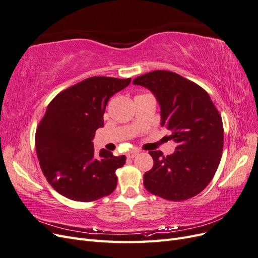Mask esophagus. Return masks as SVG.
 <instances>
[{
    "mask_svg": "<svg viewBox=\"0 0 258 258\" xmlns=\"http://www.w3.org/2000/svg\"><path fill=\"white\" fill-rule=\"evenodd\" d=\"M139 154V152L138 151H131V152H129L128 154H127V157L128 158H134V157H136V156Z\"/></svg>",
    "mask_w": 258,
    "mask_h": 258,
    "instance_id": "obj_1",
    "label": "esophagus"
}]
</instances>
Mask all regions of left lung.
Returning <instances> with one entry per match:
<instances>
[{
  "instance_id": "obj_1",
  "label": "left lung",
  "mask_w": 258,
  "mask_h": 258,
  "mask_svg": "<svg viewBox=\"0 0 258 258\" xmlns=\"http://www.w3.org/2000/svg\"><path fill=\"white\" fill-rule=\"evenodd\" d=\"M150 89L161 108V126L176 143L172 155L152 151L153 168L144 174L145 188L166 200L196 196L213 178L222 158L224 128L208 92L174 72L157 70L134 80Z\"/></svg>"
}]
</instances>
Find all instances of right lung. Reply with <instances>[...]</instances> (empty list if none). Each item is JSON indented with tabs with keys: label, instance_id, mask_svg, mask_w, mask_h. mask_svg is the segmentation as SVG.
<instances>
[{
	"label": "right lung",
	"instance_id": "add662e5",
	"mask_svg": "<svg viewBox=\"0 0 258 258\" xmlns=\"http://www.w3.org/2000/svg\"><path fill=\"white\" fill-rule=\"evenodd\" d=\"M131 79L93 76L61 91L48 104L35 134L38 161L47 182L62 196L89 202L116 188V170L126 156L101 150L95 157L92 139L104 126L107 101Z\"/></svg>",
	"mask_w": 258,
	"mask_h": 258
}]
</instances>
